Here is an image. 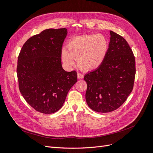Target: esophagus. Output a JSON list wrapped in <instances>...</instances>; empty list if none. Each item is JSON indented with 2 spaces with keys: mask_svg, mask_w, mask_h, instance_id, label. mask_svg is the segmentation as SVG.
Here are the masks:
<instances>
[{
  "mask_svg": "<svg viewBox=\"0 0 153 153\" xmlns=\"http://www.w3.org/2000/svg\"><path fill=\"white\" fill-rule=\"evenodd\" d=\"M77 77H78V79L81 80V79H82L83 78H84V75H82V74H81V73H78L77 74Z\"/></svg>",
  "mask_w": 153,
  "mask_h": 153,
  "instance_id": "obj_1",
  "label": "esophagus"
}]
</instances>
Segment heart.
I'll list each match as a JSON object with an SVG mask.
<instances>
[{
    "mask_svg": "<svg viewBox=\"0 0 153 153\" xmlns=\"http://www.w3.org/2000/svg\"><path fill=\"white\" fill-rule=\"evenodd\" d=\"M108 47V41L103 34L76 37L69 41L68 50H62L61 59L64 65L69 68L75 65V59L78 67L82 70H94L103 64Z\"/></svg>",
    "mask_w": 153,
    "mask_h": 153,
    "instance_id": "obj_1",
    "label": "heart"
}]
</instances>
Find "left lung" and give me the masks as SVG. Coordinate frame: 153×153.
Returning a JSON list of instances; mask_svg holds the SVG:
<instances>
[{"mask_svg":"<svg viewBox=\"0 0 153 153\" xmlns=\"http://www.w3.org/2000/svg\"><path fill=\"white\" fill-rule=\"evenodd\" d=\"M108 53L101 65L84 76L86 102L97 112H112L120 107L133 90L135 59L127 41L110 31Z\"/></svg>","mask_w":153,"mask_h":153,"instance_id":"obj_1","label":"left lung"}]
</instances>
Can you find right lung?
<instances>
[{"label": "right lung", "mask_w": 153, "mask_h": 153, "mask_svg": "<svg viewBox=\"0 0 153 153\" xmlns=\"http://www.w3.org/2000/svg\"><path fill=\"white\" fill-rule=\"evenodd\" d=\"M67 34L65 28L44 30L27 40L18 55L20 91L27 102L41 113L57 112L77 82L75 71L68 72L62 67V47Z\"/></svg>", "instance_id": "add662e5"}]
</instances>
